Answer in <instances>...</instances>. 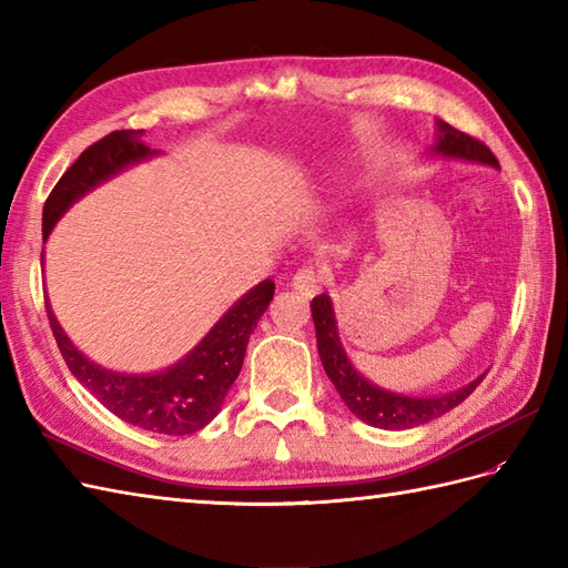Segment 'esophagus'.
Masks as SVG:
<instances>
[{"label": "esophagus", "mask_w": 568, "mask_h": 568, "mask_svg": "<svg viewBox=\"0 0 568 568\" xmlns=\"http://www.w3.org/2000/svg\"><path fill=\"white\" fill-rule=\"evenodd\" d=\"M322 283H324V275L317 268H312V265H305V268H300L293 275V287L297 293H303L305 297L315 295L322 287Z\"/></svg>", "instance_id": "34e87169"}]
</instances>
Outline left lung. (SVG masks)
<instances>
[{"label":"left lung","instance_id":"left-lung-1","mask_svg":"<svg viewBox=\"0 0 568 568\" xmlns=\"http://www.w3.org/2000/svg\"><path fill=\"white\" fill-rule=\"evenodd\" d=\"M434 153L446 155V159H464L498 165V159L484 141L468 136L464 131H458L446 122H439V139L437 146H434ZM312 320H315L317 348L324 371H327L329 381L334 383L336 393L342 395L346 407L371 427L397 432L427 425V422L449 413L456 405H462L466 397L478 388V383L484 381V376H480L478 381L468 383L466 388H458L439 397H409L381 390L366 378H361L356 368L352 366V361L346 358L339 334H336L332 300L327 295H317L312 300Z\"/></svg>","mask_w":568,"mask_h":568}]
</instances>
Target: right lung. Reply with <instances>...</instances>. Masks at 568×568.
Returning <instances> with one entry per match:
<instances>
[{"mask_svg":"<svg viewBox=\"0 0 568 568\" xmlns=\"http://www.w3.org/2000/svg\"><path fill=\"white\" fill-rule=\"evenodd\" d=\"M141 134L143 129L112 131L80 153V159L58 180L43 204V239L51 234L53 224L84 192H90L122 168L151 155V149L141 141ZM273 293V281L253 287L180 364L153 373V376H124V373L94 366L70 344L48 303L45 315L70 373L112 415L146 432L183 437V434H192L210 425L222 409L224 395L232 388L241 364H244L248 336L256 329L263 312L268 310Z\"/></svg>","mask_w":568,"mask_h":568,"instance_id":"add662e5","label":"right lung"}]
</instances>
